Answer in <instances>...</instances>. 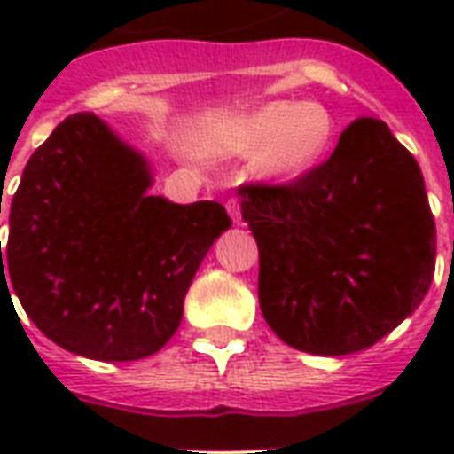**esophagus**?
<instances>
[{"instance_id": "1", "label": "esophagus", "mask_w": 454, "mask_h": 454, "mask_svg": "<svg viewBox=\"0 0 454 454\" xmlns=\"http://www.w3.org/2000/svg\"><path fill=\"white\" fill-rule=\"evenodd\" d=\"M226 209H228V214H231L233 223H240V202H238L235 198H231L226 202Z\"/></svg>"}]
</instances>
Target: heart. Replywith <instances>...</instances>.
Masks as SVG:
<instances>
[{
  "label": "heart",
  "instance_id": "obj_1",
  "mask_svg": "<svg viewBox=\"0 0 454 454\" xmlns=\"http://www.w3.org/2000/svg\"><path fill=\"white\" fill-rule=\"evenodd\" d=\"M337 120L323 103L270 101L242 115L216 144L233 155H256V171L294 181L316 169L334 145Z\"/></svg>",
  "mask_w": 454,
  "mask_h": 454
}]
</instances>
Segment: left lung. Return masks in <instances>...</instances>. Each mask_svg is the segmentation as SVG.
<instances>
[{
	"instance_id": "left-lung-1",
	"label": "left lung",
	"mask_w": 454,
	"mask_h": 454,
	"mask_svg": "<svg viewBox=\"0 0 454 454\" xmlns=\"http://www.w3.org/2000/svg\"><path fill=\"white\" fill-rule=\"evenodd\" d=\"M238 198L259 245V306L292 348H370L429 292L436 223L424 176L381 120L348 124L297 181L245 184Z\"/></svg>"
}]
</instances>
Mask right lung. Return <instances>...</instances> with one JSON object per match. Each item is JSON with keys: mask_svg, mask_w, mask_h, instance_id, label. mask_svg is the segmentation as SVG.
Instances as JSON below:
<instances>
[{"mask_svg": "<svg viewBox=\"0 0 454 454\" xmlns=\"http://www.w3.org/2000/svg\"><path fill=\"white\" fill-rule=\"evenodd\" d=\"M151 185L148 160L91 113L63 120L25 164L4 259L0 242V292L60 348L124 363L178 330L185 292L231 216Z\"/></svg>", "mask_w": 454, "mask_h": 454, "instance_id": "obj_1", "label": "right lung"}]
</instances>
